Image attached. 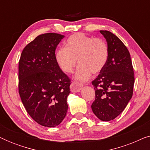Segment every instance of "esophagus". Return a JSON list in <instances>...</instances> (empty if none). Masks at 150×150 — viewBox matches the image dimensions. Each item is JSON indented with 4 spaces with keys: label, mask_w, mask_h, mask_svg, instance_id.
<instances>
[{
    "label": "esophagus",
    "mask_w": 150,
    "mask_h": 150,
    "mask_svg": "<svg viewBox=\"0 0 150 150\" xmlns=\"http://www.w3.org/2000/svg\"><path fill=\"white\" fill-rule=\"evenodd\" d=\"M82 87L83 86L78 82H73L70 85V90L71 92H79L81 91Z\"/></svg>",
    "instance_id": "esophagus-1"
}]
</instances>
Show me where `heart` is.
<instances>
[{
	"mask_svg": "<svg viewBox=\"0 0 150 150\" xmlns=\"http://www.w3.org/2000/svg\"><path fill=\"white\" fill-rule=\"evenodd\" d=\"M108 58V47L100 38H93L77 33L69 37L65 47L55 52V59L61 70L71 73L78 63L80 66L76 73V79L85 81L91 74L100 73L106 64Z\"/></svg>",
	"mask_w": 150,
	"mask_h": 150,
	"instance_id": "heart-1",
	"label": "heart"
}]
</instances>
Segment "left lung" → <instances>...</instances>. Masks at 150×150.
<instances>
[{"label":"left lung","instance_id":"obj_1","mask_svg":"<svg viewBox=\"0 0 150 150\" xmlns=\"http://www.w3.org/2000/svg\"><path fill=\"white\" fill-rule=\"evenodd\" d=\"M108 47L106 64L92 81L96 99L93 112L104 122L114 120L126 107L133 93L134 77L130 52L115 35L100 30Z\"/></svg>","mask_w":150,"mask_h":150}]
</instances>
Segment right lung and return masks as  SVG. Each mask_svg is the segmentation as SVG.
Returning a JSON list of instances; mask_svg holds the SVG:
<instances>
[{"label":"right lung","mask_w":150,"mask_h":150,"mask_svg":"<svg viewBox=\"0 0 150 150\" xmlns=\"http://www.w3.org/2000/svg\"><path fill=\"white\" fill-rule=\"evenodd\" d=\"M64 35L48 33L26 45L18 66V91L26 111L45 127L62 122L68 106L70 79L55 59V50Z\"/></svg>","instance_id":"add662e5"}]
</instances>
